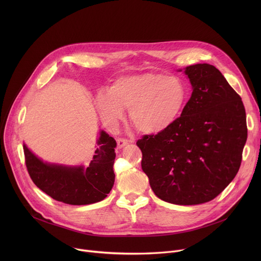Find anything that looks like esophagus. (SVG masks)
Returning <instances> with one entry per match:
<instances>
[{
	"label": "esophagus",
	"mask_w": 261,
	"mask_h": 261,
	"mask_svg": "<svg viewBox=\"0 0 261 261\" xmlns=\"http://www.w3.org/2000/svg\"><path fill=\"white\" fill-rule=\"evenodd\" d=\"M116 143H117V148L121 149L122 147H125L128 144V141L127 140H123V139H117Z\"/></svg>",
	"instance_id": "34e87169"
}]
</instances>
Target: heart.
Returning <instances> with one entry per match:
<instances>
[{
  "label": "heart",
  "instance_id": "b5f03b06",
  "mask_svg": "<svg viewBox=\"0 0 261 261\" xmlns=\"http://www.w3.org/2000/svg\"><path fill=\"white\" fill-rule=\"evenodd\" d=\"M188 99L185 81L177 76L143 73L115 79L98 93L95 107L101 120L115 126L129 109V118L140 132L160 134L169 129L183 112Z\"/></svg>",
  "mask_w": 261,
  "mask_h": 261
}]
</instances>
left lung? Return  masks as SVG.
I'll list each match as a JSON object with an SVG mask.
<instances>
[{
    "label": "left lung",
    "instance_id": "1",
    "mask_svg": "<svg viewBox=\"0 0 261 261\" xmlns=\"http://www.w3.org/2000/svg\"><path fill=\"white\" fill-rule=\"evenodd\" d=\"M183 72L193 93L181 116L166 131L145 135L136 145L158 198L197 205L215 199L234 180L248 129L240 96L218 68L198 63Z\"/></svg>",
    "mask_w": 261,
    "mask_h": 261
}]
</instances>
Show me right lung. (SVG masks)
<instances>
[{
  "label": "right lung",
  "instance_id": "obj_1",
  "mask_svg": "<svg viewBox=\"0 0 261 261\" xmlns=\"http://www.w3.org/2000/svg\"><path fill=\"white\" fill-rule=\"evenodd\" d=\"M89 166L44 162L23 144L27 170L36 186L56 201L88 205L103 200L111 191L115 174L116 142L100 130Z\"/></svg>",
  "mask_w": 261,
  "mask_h": 261
}]
</instances>
